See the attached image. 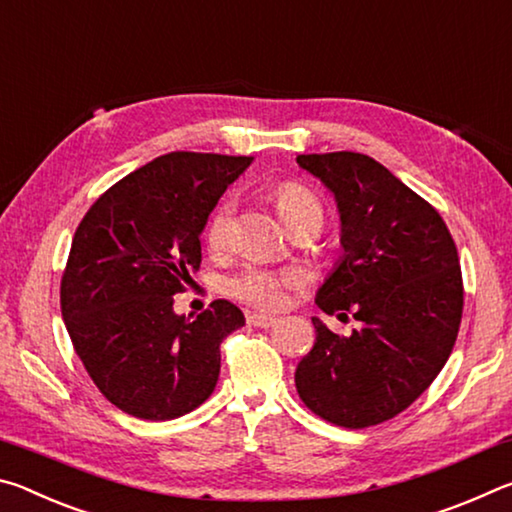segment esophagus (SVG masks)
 Segmentation results:
<instances>
[{"instance_id": "34e87169", "label": "esophagus", "mask_w": 512, "mask_h": 512, "mask_svg": "<svg viewBox=\"0 0 512 512\" xmlns=\"http://www.w3.org/2000/svg\"><path fill=\"white\" fill-rule=\"evenodd\" d=\"M275 320H277L275 316L262 314V311H250V314H248V323L255 325V327H271Z\"/></svg>"}]
</instances>
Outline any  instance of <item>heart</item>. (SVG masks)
<instances>
[{
  "label": "heart",
  "instance_id": "heart-1",
  "mask_svg": "<svg viewBox=\"0 0 512 512\" xmlns=\"http://www.w3.org/2000/svg\"><path fill=\"white\" fill-rule=\"evenodd\" d=\"M275 207L280 212L282 221L296 225L307 216H323L320 203L307 187L298 183H280L273 192ZM235 214V201L232 196H225L214 207L205 225V244L212 250H223L230 239V223ZM302 284L298 271H271V268L248 266L228 280V291L232 296L248 302V305L262 309H280L287 302V293Z\"/></svg>",
  "mask_w": 512,
  "mask_h": 512
}]
</instances>
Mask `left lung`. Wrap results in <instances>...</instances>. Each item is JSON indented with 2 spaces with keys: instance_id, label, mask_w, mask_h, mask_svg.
I'll use <instances>...</instances> for the list:
<instances>
[{
  "instance_id": "8db88e82",
  "label": "left lung",
  "mask_w": 512,
  "mask_h": 512,
  "mask_svg": "<svg viewBox=\"0 0 512 512\" xmlns=\"http://www.w3.org/2000/svg\"><path fill=\"white\" fill-rule=\"evenodd\" d=\"M334 194L343 255L316 293L325 314H352L339 336L311 318L316 343L296 368L300 400L320 418L363 429L395 418L452 354L463 277L445 221L384 164L363 153L298 155Z\"/></svg>"
}]
</instances>
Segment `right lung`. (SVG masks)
<instances>
[{
  "label": "right lung",
  "mask_w": 512,
  "mask_h": 512,
  "mask_svg": "<svg viewBox=\"0 0 512 512\" xmlns=\"http://www.w3.org/2000/svg\"><path fill=\"white\" fill-rule=\"evenodd\" d=\"M246 155L176 151L128 173L76 228L60 282L69 339L99 391L128 415L173 420L212 395L221 343L246 318L214 300L196 318L173 296L201 266V232Z\"/></svg>",
  "instance_id": "obj_1"
}]
</instances>
